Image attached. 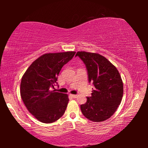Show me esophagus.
<instances>
[{"mask_svg": "<svg viewBox=\"0 0 148 148\" xmlns=\"http://www.w3.org/2000/svg\"><path fill=\"white\" fill-rule=\"evenodd\" d=\"M70 96H71V97H72V98H74V99L76 98V97H77L76 95H72V94H71V95H70Z\"/></svg>", "mask_w": 148, "mask_h": 148, "instance_id": "34e87169", "label": "esophagus"}]
</instances>
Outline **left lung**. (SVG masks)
<instances>
[{"label":"left lung","mask_w":148,"mask_h":148,"mask_svg":"<svg viewBox=\"0 0 148 148\" xmlns=\"http://www.w3.org/2000/svg\"><path fill=\"white\" fill-rule=\"evenodd\" d=\"M86 64L89 82L93 84L91 97L80 106L84 116L94 122L109 119L121 104L123 84L119 71L106 57L97 53L77 51Z\"/></svg>","instance_id":"8db88e82"}]
</instances>
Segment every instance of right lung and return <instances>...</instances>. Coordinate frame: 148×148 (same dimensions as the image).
<instances>
[{"label": "right lung", "mask_w": 148, "mask_h": 148, "mask_svg": "<svg viewBox=\"0 0 148 148\" xmlns=\"http://www.w3.org/2000/svg\"><path fill=\"white\" fill-rule=\"evenodd\" d=\"M75 51L46 53L35 60L25 72L20 85L24 104L38 121L51 123L62 116L68 105L67 94L51 91L62 67Z\"/></svg>", "instance_id": "obj_1"}]
</instances>
